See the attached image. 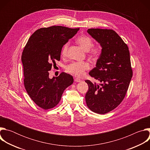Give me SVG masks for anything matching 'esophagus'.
<instances>
[{
    "label": "esophagus",
    "mask_w": 150,
    "mask_h": 150,
    "mask_svg": "<svg viewBox=\"0 0 150 150\" xmlns=\"http://www.w3.org/2000/svg\"><path fill=\"white\" fill-rule=\"evenodd\" d=\"M74 81H75V82H81V81H82V80H81V79H79V78H75L74 79Z\"/></svg>",
    "instance_id": "34e87169"
}]
</instances>
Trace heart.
<instances>
[{
	"mask_svg": "<svg viewBox=\"0 0 150 150\" xmlns=\"http://www.w3.org/2000/svg\"><path fill=\"white\" fill-rule=\"evenodd\" d=\"M77 43L85 51H88L89 54L94 58L98 57L102 53V47L101 46H93V41L88 36L82 35L76 39ZM69 44L64 45L62 49V55L66 56L68 53ZM89 63L87 62H75L69 64L67 67V71L76 76L80 77L82 76L84 72L90 69Z\"/></svg>",
	"mask_w": 150,
	"mask_h": 150,
	"instance_id": "obj_1",
	"label": "heart"
}]
</instances>
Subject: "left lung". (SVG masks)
I'll return each instance as SVG.
<instances>
[{"mask_svg": "<svg viewBox=\"0 0 150 150\" xmlns=\"http://www.w3.org/2000/svg\"><path fill=\"white\" fill-rule=\"evenodd\" d=\"M88 33L102 47L96 67L89 74L101 83L88 85L85 94L88 108L98 114L108 113L121 103L132 77L130 54L127 45L113 30L91 28Z\"/></svg>", "mask_w": 150, "mask_h": 150, "instance_id": "8db88e82", "label": "left lung"}]
</instances>
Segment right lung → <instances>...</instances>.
Wrapping results in <instances>:
<instances>
[{
    "label": "right lung",
    "instance_id": "obj_1",
    "mask_svg": "<svg viewBox=\"0 0 150 150\" xmlns=\"http://www.w3.org/2000/svg\"><path fill=\"white\" fill-rule=\"evenodd\" d=\"M79 28L52 26L36 30L30 37L21 56L25 88L32 100L45 110L59 103L62 94L72 84V75L62 72L49 78V71L55 61L60 60L63 45Z\"/></svg>",
    "mask_w": 150,
    "mask_h": 150
}]
</instances>
